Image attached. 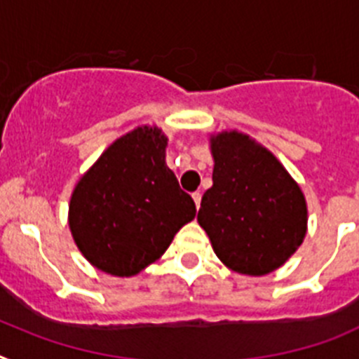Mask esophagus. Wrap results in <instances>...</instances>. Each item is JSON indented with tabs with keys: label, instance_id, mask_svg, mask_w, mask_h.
<instances>
[{
	"label": "esophagus",
	"instance_id": "1",
	"mask_svg": "<svg viewBox=\"0 0 359 359\" xmlns=\"http://www.w3.org/2000/svg\"><path fill=\"white\" fill-rule=\"evenodd\" d=\"M191 197H193V201H195V205H197V210H198V208H201L202 193H201V191H195V193H193V195H191Z\"/></svg>",
	"mask_w": 359,
	"mask_h": 359
}]
</instances>
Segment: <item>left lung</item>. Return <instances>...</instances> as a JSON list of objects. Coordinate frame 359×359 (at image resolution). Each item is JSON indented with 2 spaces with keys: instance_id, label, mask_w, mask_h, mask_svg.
I'll return each mask as SVG.
<instances>
[{
  "instance_id": "obj_1",
  "label": "left lung",
  "mask_w": 359,
  "mask_h": 359,
  "mask_svg": "<svg viewBox=\"0 0 359 359\" xmlns=\"http://www.w3.org/2000/svg\"><path fill=\"white\" fill-rule=\"evenodd\" d=\"M213 186L204 193L198 224L229 269L262 276L278 269L304 242L307 204L278 158L249 135H213Z\"/></svg>"
}]
</instances>
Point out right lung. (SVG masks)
<instances>
[{
	"label": "right lung",
	"mask_w": 359,
	"mask_h": 359,
	"mask_svg": "<svg viewBox=\"0 0 359 359\" xmlns=\"http://www.w3.org/2000/svg\"><path fill=\"white\" fill-rule=\"evenodd\" d=\"M168 139L139 126L108 146L72 193L68 226L93 267L133 276L170 248L195 202L166 166Z\"/></svg>",
	"instance_id": "add662e5"
}]
</instances>
